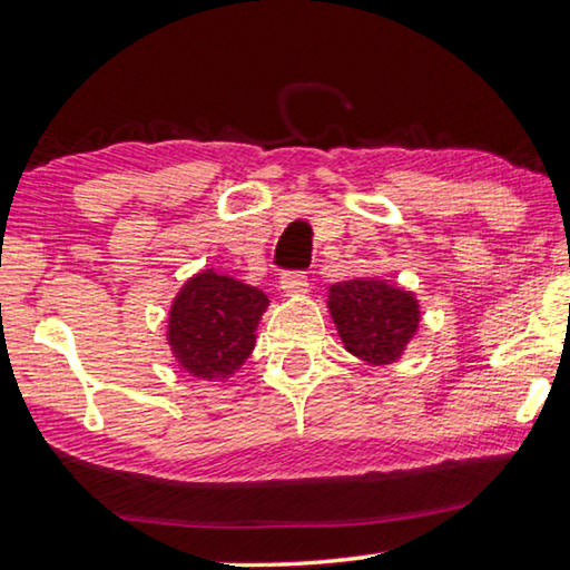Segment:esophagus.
<instances>
[{
	"instance_id": "1",
	"label": "esophagus",
	"mask_w": 570,
	"mask_h": 570,
	"mask_svg": "<svg viewBox=\"0 0 570 570\" xmlns=\"http://www.w3.org/2000/svg\"><path fill=\"white\" fill-rule=\"evenodd\" d=\"M306 288H308V276L304 272H284L282 274V292L286 296L306 294Z\"/></svg>"
}]
</instances>
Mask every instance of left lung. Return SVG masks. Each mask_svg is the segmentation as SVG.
Segmentation results:
<instances>
[{
	"label": "left lung",
	"instance_id": "8db88e82",
	"mask_svg": "<svg viewBox=\"0 0 570 570\" xmlns=\"http://www.w3.org/2000/svg\"><path fill=\"white\" fill-rule=\"evenodd\" d=\"M330 312L346 350L372 364L397 360L420 324V306L412 294L366 278L334 284Z\"/></svg>",
	"mask_w": 570,
	"mask_h": 570
}]
</instances>
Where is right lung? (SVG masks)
<instances>
[{"label": "right lung", "instance_id": "1", "mask_svg": "<svg viewBox=\"0 0 570 570\" xmlns=\"http://www.w3.org/2000/svg\"><path fill=\"white\" fill-rule=\"evenodd\" d=\"M268 298L236 278L200 272L180 288L170 308L168 342L193 377L220 382L246 362Z\"/></svg>", "mask_w": 570, "mask_h": 570}]
</instances>
